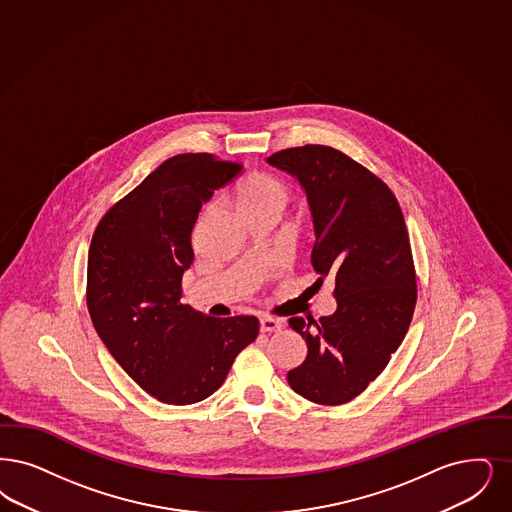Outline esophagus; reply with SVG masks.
Masks as SVG:
<instances>
[{
	"label": "esophagus",
	"mask_w": 512,
	"mask_h": 512,
	"mask_svg": "<svg viewBox=\"0 0 512 512\" xmlns=\"http://www.w3.org/2000/svg\"><path fill=\"white\" fill-rule=\"evenodd\" d=\"M259 326H261L263 333H272V331H280L284 328L282 320H276V318H270V316H261Z\"/></svg>",
	"instance_id": "1"
}]
</instances>
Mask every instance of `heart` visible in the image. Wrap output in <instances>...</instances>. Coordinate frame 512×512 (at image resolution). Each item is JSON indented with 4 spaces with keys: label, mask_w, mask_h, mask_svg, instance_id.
<instances>
[{
    "label": "heart",
    "mask_w": 512,
    "mask_h": 512,
    "mask_svg": "<svg viewBox=\"0 0 512 512\" xmlns=\"http://www.w3.org/2000/svg\"><path fill=\"white\" fill-rule=\"evenodd\" d=\"M234 200L249 221L280 219L289 204L287 184L265 171H253L234 186Z\"/></svg>",
    "instance_id": "b5f03b06"
}]
</instances>
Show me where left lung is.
Segmentation results:
<instances>
[{
    "label": "left lung",
    "mask_w": 512,
    "mask_h": 512,
    "mask_svg": "<svg viewBox=\"0 0 512 512\" xmlns=\"http://www.w3.org/2000/svg\"><path fill=\"white\" fill-rule=\"evenodd\" d=\"M266 162L305 188L312 266L318 284L335 282L337 301L318 322L289 320L308 354L287 371V383L314 404L339 406L368 389L408 333L417 282L406 221L389 186L331 146L287 148Z\"/></svg>",
    "instance_id": "8db88e82"
}]
</instances>
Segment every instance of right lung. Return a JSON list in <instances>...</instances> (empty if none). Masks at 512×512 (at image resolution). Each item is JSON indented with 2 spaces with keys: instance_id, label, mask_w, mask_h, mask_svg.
Instances as JSON below:
<instances>
[{
  "instance_id": "add662e5",
  "label": "right lung",
  "mask_w": 512,
  "mask_h": 512,
  "mask_svg": "<svg viewBox=\"0 0 512 512\" xmlns=\"http://www.w3.org/2000/svg\"><path fill=\"white\" fill-rule=\"evenodd\" d=\"M240 171L213 154L173 156L104 213L89 246L93 326L125 373L164 404L211 396L259 335L255 316L211 318L181 303L202 204Z\"/></svg>"
}]
</instances>
